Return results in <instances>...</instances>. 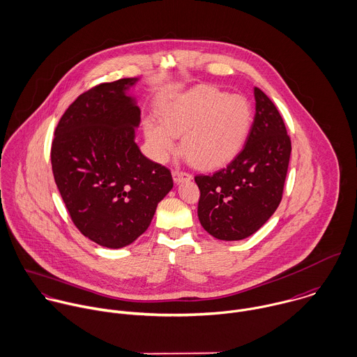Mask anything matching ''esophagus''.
Instances as JSON below:
<instances>
[{
  "label": "esophagus",
  "instance_id": "esophagus-1",
  "mask_svg": "<svg viewBox=\"0 0 357 357\" xmlns=\"http://www.w3.org/2000/svg\"><path fill=\"white\" fill-rule=\"evenodd\" d=\"M172 176H173V181L176 184H180L183 181H190L191 180V174H188L185 172H181V170H174Z\"/></svg>",
  "mask_w": 357,
  "mask_h": 357
}]
</instances>
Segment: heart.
Masks as SVG:
<instances>
[{
  "label": "heart",
  "instance_id": "1",
  "mask_svg": "<svg viewBox=\"0 0 357 357\" xmlns=\"http://www.w3.org/2000/svg\"><path fill=\"white\" fill-rule=\"evenodd\" d=\"M160 124L145 121L144 134L156 162H166L181 138L185 158L204 170L231 162L243 146L252 124V109L241 96L212 86L165 98L158 108Z\"/></svg>",
  "mask_w": 357,
  "mask_h": 357
}]
</instances>
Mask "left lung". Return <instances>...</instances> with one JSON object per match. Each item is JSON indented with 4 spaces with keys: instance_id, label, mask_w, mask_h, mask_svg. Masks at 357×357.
Segmentation results:
<instances>
[{
    "instance_id": "obj_1",
    "label": "left lung",
    "mask_w": 357,
    "mask_h": 357,
    "mask_svg": "<svg viewBox=\"0 0 357 357\" xmlns=\"http://www.w3.org/2000/svg\"><path fill=\"white\" fill-rule=\"evenodd\" d=\"M256 114L245 145L227 167L197 176L201 191L198 219L223 241H239L256 233L275 212L287 177L291 139L280 112L257 87Z\"/></svg>"
}]
</instances>
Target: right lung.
<instances>
[{"label": "right lung", "mask_w": 357, "mask_h": 357, "mask_svg": "<svg viewBox=\"0 0 357 357\" xmlns=\"http://www.w3.org/2000/svg\"><path fill=\"white\" fill-rule=\"evenodd\" d=\"M138 77L100 84L66 109L55 128L52 173L83 236L119 249L149 227L173 188L170 172L145 158L135 130L141 111L130 89Z\"/></svg>", "instance_id": "right-lung-1"}]
</instances>
